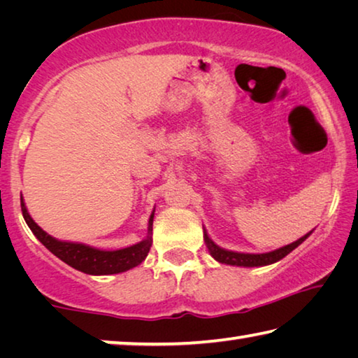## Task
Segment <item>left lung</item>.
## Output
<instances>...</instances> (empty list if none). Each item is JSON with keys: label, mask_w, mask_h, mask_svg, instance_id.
<instances>
[{"label": "left lung", "mask_w": 358, "mask_h": 358, "mask_svg": "<svg viewBox=\"0 0 358 358\" xmlns=\"http://www.w3.org/2000/svg\"><path fill=\"white\" fill-rule=\"evenodd\" d=\"M310 234H306L305 237L299 238L296 241H294V243H290L287 246H282L276 251L265 252V254H245V252L226 251L217 245H215L213 241L210 240L207 232H203V238H205V243H207L210 254L217 260V262L227 264V265H237V266H262V265L275 264V262H278V260H281L282 257H286L290 251H294L296 246L301 245L303 241L310 237Z\"/></svg>", "instance_id": "8db88e82"}]
</instances>
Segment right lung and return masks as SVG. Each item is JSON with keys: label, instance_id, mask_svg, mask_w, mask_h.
Returning a JSON list of instances; mask_svg holds the SVG:
<instances>
[{"label": "right lung", "instance_id": "add662e5", "mask_svg": "<svg viewBox=\"0 0 358 358\" xmlns=\"http://www.w3.org/2000/svg\"><path fill=\"white\" fill-rule=\"evenodd\" d=\"M22 205V215L25 217L28 227L36 235L42 245H44L48 251L55 254L58 259L63 262L71 265L72 268L78 271H83L87 275H113L121 273L129 268H134L138 264H142L145 257L148 256V251L151 248V235H148L147 240L141 241V243L132 245L129 248H123V250L117 251H102L96 250V248L82 245V243H68V241H59L57 238L50 237L45 234L38 224L33 221V217L28 215V210L25 207V202L20 199ZM151 226H153V215L150 216L148 221V232H151Z\"/></svg>", "mask_w": 358, "mask_h": 358}]
</instances>
